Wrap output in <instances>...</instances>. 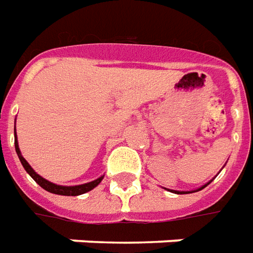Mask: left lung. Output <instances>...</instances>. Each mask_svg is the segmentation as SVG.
<instances>
[{"label":"left lung","instance_id":"1","mask_svg":"<svg viewBox=\"0 0 253 253\" xmlns=\"http://www.w3.org/2000/svg\"><path fill=\"white\" fill-rule=\"evenodd\" d=\"M204 187H206V185H204ZM204 187H202V188H200V189H203ZM200 189H199V191H200ZM174 192H175V191H174ZM175 193H191V192H175Z\"/></svg>","mask_w":253,"mask_h":253}]
</instances>
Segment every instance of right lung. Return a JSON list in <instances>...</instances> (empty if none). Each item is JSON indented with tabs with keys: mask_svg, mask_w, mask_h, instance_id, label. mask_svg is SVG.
Here are the masks:
<instances>
[{
	"mask_svg": "<svg viewBox=\"0 0 253 253\" xmlns=\"http://www.w3.org/2000/svg\"><path fill=\"white\" fill-rule=\"evenodd\" d=\"M15 147H16V152H17V155H19V159H20L21 165H23V168H24L27 173L31 175L32 178L37 181L38 184L43 188V189H46L47 192L55 193V195H64V196H78V195H82V193H85V192H88V191H91V189H94V188L101 182L102 178H103V177H99L98 180L91 181V182H87V184H83V185H75V187H61V185H55V184H53V182L44 180V178H42L41 175L37 174L31 166L28 165V162H27L26 159L23 158L20 150H19L17 140H16V133H15Z\"/></svg>",
	"mask_w": 253,
	"mask_h": 253,
	"instance_id": "1",
	"label": "right lung"
}]
</instances>
